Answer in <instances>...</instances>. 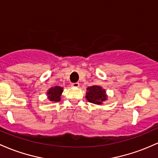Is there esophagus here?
<instances>
[{
  "label": "esophagus",
  "instance_id": "esophagus-1",
  "mask_svg": "<svg viewBox=\"0 0 158 158\" xmlns=\"http://www.w3.org/2000/svg\"><path fill=\"white\" fill-rule=\"evenodd\" d=\"M71 86L73 88H79V82H75V83H72L71 84Z\"/></svg>",
  "mask_w": 158,
  "mask_h": 158
}]
</instances>
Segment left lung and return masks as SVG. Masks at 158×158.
Returning <instances> with one entry per match:
<instances>
[{"label":"left lung","instance_id":"8db88e82","mask_svg":"<svg viewBox=\"0 0 158 158\" xmlns=\"http://www.w3.org/2000/svg\"><path fill=\"white\" fill-rule=\"evenodd\" d=\"M85 98L90 103L97 105H101L103 104V102L107 100L106 91L101 86H89L87 88Z\"/></svg>","mask_w":158,"mask_h":158}]
</instances>
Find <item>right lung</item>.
Segmentation results:
<instances>
[{
  "mask_svg": "<svg viewBox=\"0 0 158 158\" xmlns=\"http://www.w3.org/2000/svg\"><path fill=\"white\" fill-rule=\"evenodd\" d=\"M63 91L64 88L60 86H55V87L50 88L46 93L48 100L51 102H55V103L59 102Z\"/></svg>",
  "mask_w": 158,
  "mask_h": 158,
  "instance_id": "add662e5",
  "label": "right lung"
}]
</instances>
